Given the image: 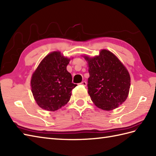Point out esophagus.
Segmentation results:
<instances>
[{"label":"esophagus","instance_id":"esophagus-1","mask_svg":"<svg viewBox=\"0 0 156 156\" xmlns=\"http://www.w3.org/2000/svg\"><path fill=\"white\" fill-rule=\"evenodd\" d=\"M80 84H81L82 86H84V87H86V86H87V82H86L85 81H83V82H82L81 83H80Z\"/></svg>","mask_w":156,"mask_h":156}]
</instances>
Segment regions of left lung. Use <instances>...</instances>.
<instances>
[{"label":"left lung","instance_id":"8db88e82","mask_svg":"<svg viewBox=\"0 0 156 156\" xmlns=\"http://www.w3.org/2000/svg\"><path fill=\"white\" fill-rule=\"evenodd\" d=\"M88 66V94L93 103L104 111L119 107L127 98L130 74L113 53L101 49L94 57L82 55Z\"/></svg>","mask_w":156,"mask_h":156}]
</instances>
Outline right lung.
Segmentation results:
<instances>
[{"mask_svg": "<svg viewBox=\"0 0 156 156\" xmlns=\"http://www.w3.org/2000/svg\"><path fill=\"white\" fill-rule=\"evenodd\" d=\"M72 58L66 57L61 51H52L33 72L31 92L36 103L42 109L57 111L70 99L72 89L77 86L72 82V75L66 69Z\"/></svg>", "mask_w": 156, "mask_h": 156, "instance_id": "obj_1", "label": "right lung"}]
</instances>
